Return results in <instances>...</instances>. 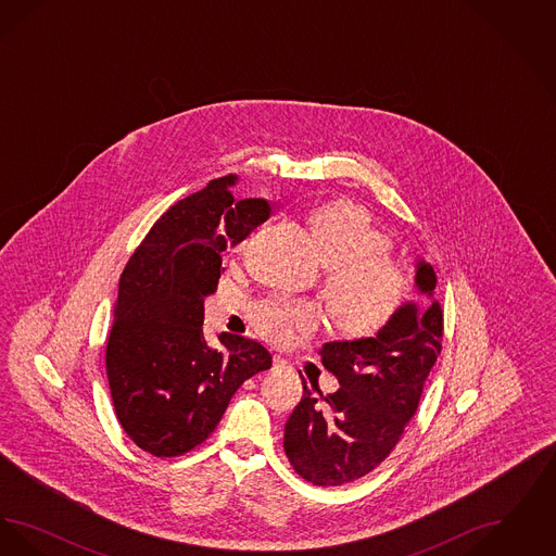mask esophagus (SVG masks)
<instances>
[{
  "label": "esophagus",
  "instance_id": "esophagus-1",
  "mask_svg": "<svg viewBox=\"0 0 556 556\" xmlns=\"http://www.w3.org/2000/svg\"><path fill=\"white\" fill-rule=\"evenodd\" d=\"M286 367H288V361H283L281 356L273 358V369H286Z\"/></svg>",
  "mask_w": 556,
  "mask_h": 556
}]
</instances>
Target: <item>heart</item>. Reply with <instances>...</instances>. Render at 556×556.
I'll return each instance as SVG.
<instances>
[{
    "label": "heart",
    "mask_w": 556,
    "mask_h": 556,
    "mask_svg": "<svg viewBox=\"0 0 556 556\" xmlns=\"http://www.w3.org/2000/svg\"><path fill=\"white\" fill-rule=\"evenodd\" d=\"M318 258L329 268L331 315L348 333L367 336L381 329L408 291L406 273L390 261L392 239L369 212L354 202H331L308 216ZM256 325L270 340H286L293 327H311L315 313L304 302H265Z\"/></svg>",
    "instance_id": "obj_1"
}]
</instances>
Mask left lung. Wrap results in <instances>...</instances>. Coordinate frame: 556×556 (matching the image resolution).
I'll list each match as a JSON object with an SVG mask.
<instances>
[{
	"label": "left lung",
	"mask_w": 556,
	"mask_h": 556,
	"mask_svg": "<svg viewBox=\"0 0 556 556\" xmlns=\"http://www.w3.org/2000/svg\"><path fill=\"white\" fill-rule=\"evenodd\" d=\"M415 268L427 304L404 302L372 338L323 345L320 361L338 377V392L323 396L302 379L304 396L286 424L283 448L295 473L315 485H344L370 473L419 408L442 350L444 317L433 298V266L417 261Z\"/></svg>",
	"instance_id": "left-lung-1"
}]
</instances>
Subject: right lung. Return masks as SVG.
Masks as SVG:
<instances>
[{"instance_id": "right-lung-1", "label": "right lung", "mask_w": 556, "mask_h": 556, "mask_svg": "<svg viewBox=\"0 0 556 556\" xmlns=\"http://www.w3.org/2000/svg\"><path fill=\"white\" fill-rule=\"evenodd\" d=\"M227 175L160 216L132 252L118 283L106 348L118 424L154 456L202 444L239 386L273 358L265 345L220 333L204 340V300L216 290L223 256L270 216L263 198L236 200Z\"/></svg>"}]
</instances>
